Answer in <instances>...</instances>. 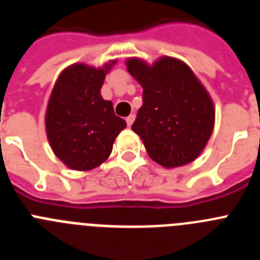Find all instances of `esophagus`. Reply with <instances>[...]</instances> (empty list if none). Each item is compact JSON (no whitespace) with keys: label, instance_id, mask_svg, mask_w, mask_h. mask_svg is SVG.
Segmentation results:
<instances>
[{"label":"esophagus","instance_id":"1","mask_svg":"<svg viewBox=\"0 0 260 260\" xmlns=\"http://www.w3.org/2000/svg\"><path fill=\"white\" fill-rule=\"evenodd\" d=\"M134 119H135L134 114H130L128 117H126V122H127V126H132L133 122H134Z\"/></svg>","mask_w":260,"mask_h":260}]
</instances>
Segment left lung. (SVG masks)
Returning <instances> with one entry per match:
<instances>
[{"label": "left lung", "instance_id": "1", "mask_svg": "<svg viewBox=\"0 0 260 260\" xmlns=\"http://www.w3.org/2000/svg\"><path fill=\"white\" fill-rule=\"evenodd\" d=\"M126 68L143 87V105L132 128L148 156L164 168L194 161L215 126V107L206 87L185 62L173 57L162 56L152 65L132 57Z\"/></svg>", "mask_w": 260, "mask_h": 260}]
</instances>
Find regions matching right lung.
<instances>
[{"label": "right lung", "instance_id": "obj_1", "mask_svg": "<svg viewBox=\"0 0 260 260\" xmlns=\"http://www.w3.org/2000/svg\"><path fill=\"white\" fill-rule=\"evenodd\" d=\"M102 68L74 63L57 78L45 112V132L54 155L73 171H91L109 157L126 127L113 104L100 93L105 75L116 65Z\"/></svg>", "mask_w": 260, "mask_h": 260}]
</instances>
